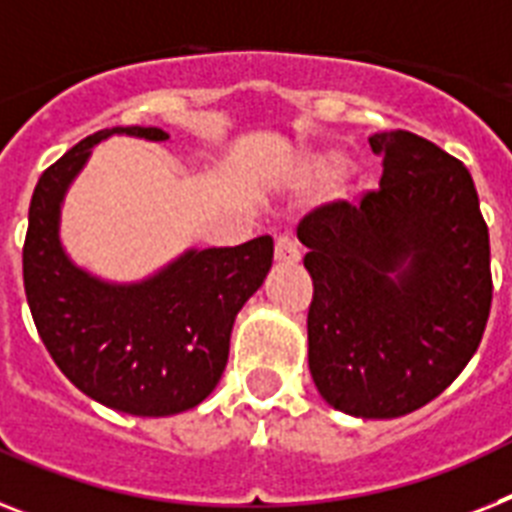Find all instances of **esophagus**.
<instances>
[{"label": "esophagus", "mask_w": 512, "mask_h": 512, "mask_svg": "<svg viewBox=\"0 0 512 512\" xmlns=\"http://www.w3.org/2000/svg\"><path fill=\"white\" fill-rule=\"evenodd\" d=\"M274 259L280 261V264H295V261H301V248L295 243L293 235H280L277 243H274Z\"/></svg>", "instance_id": "obj_1"}]
</instances>
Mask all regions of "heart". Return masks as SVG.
I'll list each match as a JSON object with an SVG mask.
<instances>
[{"label": "heart", "instance_id": "b5f03b06", "mask_svg": "<svg viewBox=\"0 0 512 512\" xmlns=\"http://www.w3.org/2000/svg\"><path fill=\"white\" fill-rule=\"evenodd\" d=\"M342 162H345V159H342L340 154H322L314 162V167L322 177H332L342 170Z\"/></svg>", "mask_w": 512, "mask_h": 512}]
</instances>
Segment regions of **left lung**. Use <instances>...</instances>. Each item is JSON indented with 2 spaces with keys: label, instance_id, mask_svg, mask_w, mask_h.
I'll return each instance as SVG.
<instances>
[{
  "label": "left lung",
  "instance_id": "8db88e82",
  "mask_svg": "<svg viewBox=\"0 0 512 512\" xmlns=\"http://www.w3.org/2000/svg\"><path fill=\"white\" fill-rule=\"evenodd\" d=\"M382 180L308 211V369L332 408L398 418L455 382L492 308L489 227L471 172L408 130L369 138Z\"/></svg>",
  "mask_w": 512,
  "mask_h": 512
}]
</instances>
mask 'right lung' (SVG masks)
I'll return each mask as SVG.
<instances>
[{"label": "right lung", "mask_w": 512, "mask_h": 512, "mask_svg": "<svg viewBox=\"0 0 512 512\" xmlns=\"http://www.w3.org/2000/svg\"><path fill=\"white\" fill-rule=\"evenodd\" d=\"M112 133L170 138L141 125L99 130L46 167L28 209L25 298L49 356L80 392L130 416H172L196 408L217 387L235 316L264 282L274 243L261 235L235 248L188 251L128 287L70 264L57 238L59 201L91 146Z\"/></svg>", "instance_id": "obj_1"}]
</instances>
